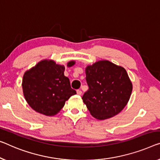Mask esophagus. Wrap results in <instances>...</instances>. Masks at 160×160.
Instances as JSON below:
<instances>
[{"mask_svg": "<svg viewBox=\"0 0 160 160\" xmlns=\"http://www.w3.org/2000/svg\"><path fill=\"white\" fill-rule=\"evenodd\" d=\"M82 92L80 90H77V94H78V95H82Z\"/></svg>", "mask_w": 160, "mask_h": 160, "instance_id": "34e87169", "label": "esophagus"}]
</instances>
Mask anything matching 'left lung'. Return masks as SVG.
<instances>
[{
	"mask_svg": "<svg viewBox=\"0 0 160 160\" xmlns=\"http://www.w3.org/2000/svg\"><path fill=\"white\" fill-rule=\"evenodd\" d=\"M88 90L82 99L91 115L109 118L123 110L130 98L132 84L126 70L107 60L85 69Z\"/></svg>",
	"mask_w": 160,
	"mask_h": 160,
	"instance_id": "obj_1",
	"label": "left lung"
}]
</instances>
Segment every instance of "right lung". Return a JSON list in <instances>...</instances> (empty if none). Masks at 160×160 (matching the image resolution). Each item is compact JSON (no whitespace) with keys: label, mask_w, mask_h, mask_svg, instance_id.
<instances>
[{"label":"right lung","mask_w":160,"mask_h":160,"mask_svg":"<svg viewBox=\"0 0 160 160\" xmlns=\"http://www.w3.org/2000/svg\"><path fill=\"white\" fill-rule=\"evenodd\" d=\"M70 62L68 66H72ZM65 67L54 61L43 60L26 72L23 78V95L28 105L38 113L53 116L65 106L66 101L76 91L70 80L64 75Z\"/></svg>","instance_id":"1"}]
</instances>
